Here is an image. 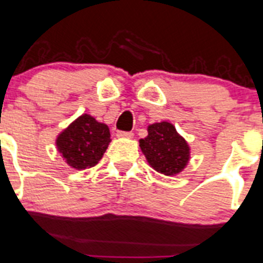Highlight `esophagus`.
Returning a JSON list of instances; mask_svg holds the SVG:
<instances>
[{
    "label": "esophagus",
    "instance_id": "1",
    "mask_svg": "<svg viewBox=\"0 0 263 263\" xmlns=\"http://www.w3.org/2000/svg\"><path fill=\"white\" fill-rule=\"evenodd\" d=\"M117 136L124 137V139H131V137H134V134H132V132H126V131H118Z\"/></svg>",
    "mask_w": 263,
    "mask_h": 263
}]
</instances>
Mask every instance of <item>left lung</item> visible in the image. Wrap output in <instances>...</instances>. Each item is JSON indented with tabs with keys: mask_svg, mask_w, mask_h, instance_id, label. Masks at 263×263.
I'll list each match as a JSON object with an SVG mask.
<instances>
[{
	"mask_svg": "<svg viewBox=\"0 0 263 263\" xmlns=\"http://www.w3.org/2000/svg\"><path fill=\"white\" fill-rule=\"evenodd\" d=\"M140 148L149 165L163 175H176L190 161V146L168 122L148 127V136L140 140Z\"/></svg>",
	"mask_w": 263,
	"mask_h": 263,
	"instance_id": "obj_1",
	"label": "left lung"
}]
</instances>
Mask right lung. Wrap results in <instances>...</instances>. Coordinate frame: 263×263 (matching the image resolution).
<instances>
[{
	"label": "right lung",
	"instance_id": "obj_1",
	"mask_svg": "<svg viewBox=\"0 0 263 263\" xmlns=\"http://www.w3.org/2000/svg\"><path fill=\"white\" fill-rule=\"evenodd\" d=\"M110 141L109 127L83 114L61 132L57 148L71 167L85 170L97 165Z\"/></svg>",
	"mask_w": 263,
	"mask_h": 263
}]
</instances>
